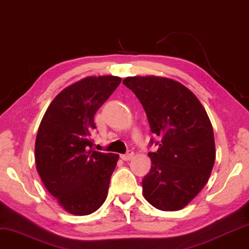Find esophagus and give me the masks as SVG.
Instances as JSON below:
<instances>
[{
	"label": "esophagus",
	"mask_w": 249,
	"mask_h": 249,
	"mask_svg": "<svg viewBox=\"0 0 249 249\" xmlns=\"http://www.w3.org/2000/svg\"><path fill=\"white\" fill-rule=\"evenodd\" d=\"M133 156H134V153L132 152V150H128L126 154H123V155H121V159L123 160V161H130Z\"/></svg>",
	"instance_id": "esophagus-1"
}]
</instances>
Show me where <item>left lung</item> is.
I'll list each match as a JSON object with an SVG mask.
<instances>
[{"label":"left lung","instance_id":"obj_1","mask_svg":"<svg viewBox=\"0 0 249 249\" xmlns=\"http://www.w3.org/2000/svg\"><path fill=\"white\" fill-rule=\"evenodd\" d=\"M123 84L139 99L150 131L160 138L149 174L142 179L144 199L163 212L186 207L208 182L216 150L213 125L196 96L164 77H127ZM153 143V139H152Z\"/></svg>","mask_w":249,"mask_h":249}]
</instances>
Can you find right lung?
<instances>
[{
    "instance_id": "right-lung-1",
    "label": "right lung",
    "mask_w": 249,
    "mask_h": 249,
    "mask_svg": "<svg viewBox=\"0 0 249 249\" xmlns=\"http://www.w3.org/2000/svg\"><path fill=\"white\" fill-rule=\"evenodd\" d=\"M122 79L86 77L57 94L40 123L36 164L45 187L72 215L96 212L108 195L119 155L92 149L94 116Z\"/></svg>"
}]
</instances>
